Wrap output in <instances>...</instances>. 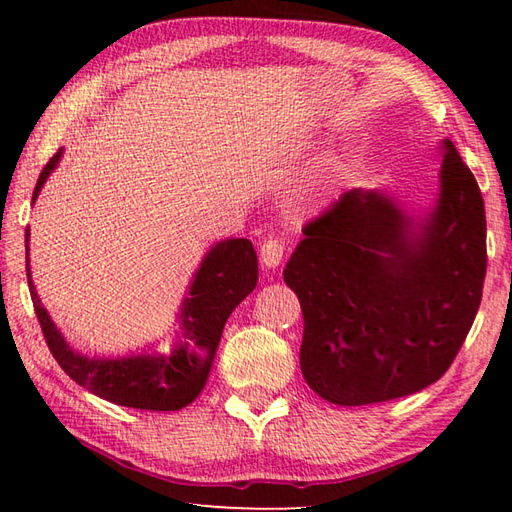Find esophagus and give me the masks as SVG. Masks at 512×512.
<instances>
[{
	"mask_svg": "<svg viewBox=\"0 0 512 512\" xmlns=\"http://www.w3.org/2000/svg\"><path fill=\"white\" fill-rule=\"evenodd\" d=\"M284 253H286V244L281 242V239L270 237L262 244L259 257H262V264L266 268H277L281 264V259H284Z\"/></svg>",
	"mask_w": 512,
	"mask_h": 512,
	"instance_id": "obj_1",
	"label": "esophagus"
}]
</instances>
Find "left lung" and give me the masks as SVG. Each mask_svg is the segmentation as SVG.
<instances>
[{"label": "left lung", "instance_id": "obj_1", "mask_svg": "<svg viewBox=\"0 0 512 512\" xmlns=\"http://www.w3.org/2000/svg\"><path fill=\"white\" fill-rule=\"evenodd\" d=\"M284 270L303 312L306 383L343 407L436 383L475 321L486 277L484 198L444 140L440 200L413 228L396 202L352 189L303 226Z\"/></svg>", "mask_w": 512, "mask_h": 512}]
</instances>
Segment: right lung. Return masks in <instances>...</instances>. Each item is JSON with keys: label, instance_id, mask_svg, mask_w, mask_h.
Returning <instances> with one entry per match:
<instances>
[{"label": "right lung", "instance_id": "add662e5", "mask_svg": "<svg viewBox=\"0 0 512 512\" xmlns=\"http://www.w3.org/2000/svg\"><path fill=\"white\" fill-rule=\"evenodd\" d=\"M61 149L43 167L37 180L32 202L57 167ZM26 275L32 306L41 325L54 361L74 383L90 389L114 405L147 409V411H178L200 396L211 374L217 343L231 312L257 286V253L248 239H226L215 244L204 257L189 297L182 308V334L173 350L160 354H140L127 358H90L65 343L61 332L54 328L48 312L43 310L32 286L28 266V228H26Z\"/></svg>", "mask_w": 512, "mask_h": 512}]
</instances>
